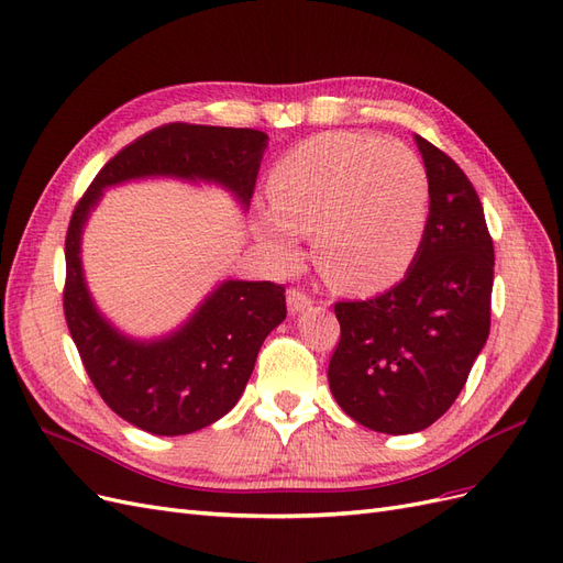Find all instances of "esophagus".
Segmentation results:
<instances>
[{
	"label": "esophagus",
	"mask_w": 563,
	"mask_h": 563,
	"mask_svg": "<svg viewBox=\"0 0 563 563\" xmlns=\"http://www.w3.org/2000/svg\"><path fill=\"white\" fill-rule=\"evenodd\" d=\"M286 305H288V314H300L308 308H312V300L302 291H298V288H291V291L286 294Z\"/></svg>",
	"instance_id": "esophagus-1"
}]
</instances>
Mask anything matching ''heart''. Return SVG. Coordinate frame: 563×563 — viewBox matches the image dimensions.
Returning a JSON list of instances; mask_svg holds the SVG:
<instances>
[{"label": "heart", "instance_id": "heart-1", "mask_svg": "<svg viewBox=\"0 0 563 563\" xmlns=\"http://www.w3.org/2000/svg\"><path fill=\"white\" fill-rule=\"evenodd\" d=\"M272 209L255 232L282 267L314 232L321 275L345 294H376L416 258L430 213V180L411 147L376 135L327 131L302 141L267 178Z\"/></svg>", "mask_w": 563, "mask_h": 563}]
</instances>
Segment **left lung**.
Listing matches in <instances>:
<instances>
[{"label":"left lung","instance_id":"left-lung-1","mask_svg":"<svg viewBox=\"0 0 563 563\" xmlns=\"http://www.w3.org/2000/svg\"><path fill=\"white\" fill-rule=\"evenodd\" d=\"M430 216L406 277L371 300L335 302L329 364L338 406L368 430L413 434L465 387L490 329L493 242L482 201L449 155L416 135Z\"/></svg>","mask_w":563,"mask_h":563}]
</instances>
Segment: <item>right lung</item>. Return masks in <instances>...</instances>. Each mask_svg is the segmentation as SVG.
Masks as SVG:
<instances>
[{
    "instance_id": "add662e5",
    "label": "right lung",
    "mask_w": 563,
    "mask_h": 563,
    "mask_svg": "<svg viewBox=\"0 0 563 563\" xmlns=\"http://www.w3.org/2000/svg\"><path fill=\"white\" fill-rule=\"evenodd\" d=\"M267 147L255 129L166 124L114 155L75 207L65 240L67 329L98 395L157 437L190 434L240 401L255 356L286 319L284 286L225 279L172 333L141 340L96 308L81 267V234L103 190L129 180L176 178L225 187L246 211Z\"/></svg>"
}]
</instances>
